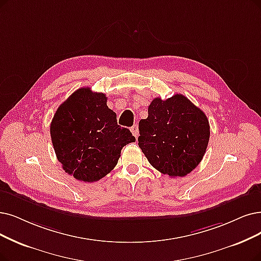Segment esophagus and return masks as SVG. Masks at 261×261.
<instances>
[{"instance_id": "esophagus-1", "label": "esophagus", "mask_w": 261, "mask_h": 261, "mask_svg": "<svg viewBox=\"0 0 261 261\" xmlns=\"http://www.w3.org/2000/svg\"><path fill=\"white\" fill-rule=\"evenodd\" d=\"M130 130H132L134 136L136 137V138H138V136H139V130H138V124H137V123L134 124V126L130 128Z\"/></svg>"}]
</instances>
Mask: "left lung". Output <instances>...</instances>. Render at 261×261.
<instances>
[{"label":"left lung","mask_w":261,"mask_h":261,"mask_svg":"<svg viewBox=\"0 0 261 261\" xmlns=\"http://www.w3.org/2000/svg\"><path fill=\"white\" fill-rule=\"evenodd\" d=\"M139 122L138 145L149 163L171 178L184 176L201 162L210 139L202 110L182 94L154 98Z\"/></svg>","instance_id":"left-lung-1"}]
</instances>
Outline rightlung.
<instances>
[{
    "label": "right lung",
    "instance_id": "add662e5",
    "mask_svg": "<svg viewBox=\"0 0 261 261\" xmlns=\"http://www.w3.org/2000/svg\"><path fill=\"white\" fill-rule=\"evenodd\" d=\"M58 161L68 174L83 182L107 175L127 143L135 142L128 128L117 122L103 93L81 88L58 108L50 125Z\"/></svg>",
    "mask_w": 261,
    "mask_h": 261
}]
</instances>
